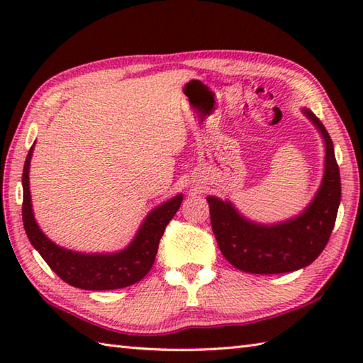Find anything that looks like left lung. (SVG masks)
Returning a JSON list of instances; mask_svg holds the SVG:
<instances>
[{
	"label": "left lung",
	"instance_id": "left-lung-1",
	"mask_svg": "<svg viewBox=\"0 0 363 363\" xmlns=\"http://www.w3.org/2000/svg\"><path fill=\"white\" fill-rule=\"evenodd\" d=\"M303 112L317 126L326 145L321 186L303 213L277 225H257L242 217L229 201L207 196L220 251L230 265L245 273H290L311 265L325 250L334 229L342 198L334 145L317 115L307 109Z\"/></svg>",
	"mask_w": 363,
	"mask_h": 363
}]
</instances>
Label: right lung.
<instances>
[{
  "label": "right lung",
  "mask_w": 363,
  "mask_h": 363,
  "mask_svg": "<svg viewBox=\"0 0 363 363\" xmlns=\"http://www.w3.org/2000/svg\"><path fill=\"white\" fill-rule=\"evenodd\" d=\"M33 150L34 145L28 152L21 176L23 225L29 242L52 272L67 284L82 290H115L142 281L154 264L160 238L167 225L179 209L182 195L168 199L167 203L151 211L142 223L133 243L120 252L84 254L60 248L42 233L33 213L29 191V164Z\"/></svg>",
  "instance_id": "1"
}]
</instances>
